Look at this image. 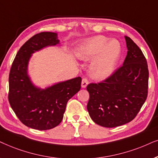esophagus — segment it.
Instances as JSON below:
<instances>
[{
	"mask_svg": "<svg viewBox=\"0 0 158 158\" xmlns=\"http://www.w3.org/2000/svg\"><path fill=\"white\" fill-rule=\"evenodd\" d=\"M87 85H88V80L87 79H85V78H83L82 81H81V87L82 88H85Z\"/></svg>",
	"mask_w": 158,
	"mask_h": 158,
	"instance_id": "esophagus-1",
	"label": "esophagus"
}]
</instances>
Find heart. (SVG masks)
I'll return each mask as SVG.
<instances>
[{
	"mask_svg": "<svg viewBox=\"0 0 158 158\" xmlns=\"http://www.w3.org/2000/svg\"><path fill=\"white\" fill-rule=\"evenodd\" d=\"M121 54L117 40L96 35L87 39L78 46L75 55L79 60H93L89 67V76L97 81L105 80L112 74Z\"/></svg>",
	"mask_w": 158,
	"mask_h": 158,
	"instance_id": "heart-1",
	"label": "heart"
}]
</instances>
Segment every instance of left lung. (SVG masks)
Wrapping results in <instances>:
<instances>
[{
  "label": "left lung",
  "mask_w": 158,
  "mask_h": 158,
  "mask_svg": "<svg viewBox=\"0 0 158 158\" xmlns=\"http://www.w3.org/2000/svg\"><path fill=\"white\" fill-rule=\"evenodd\" d=\"M125 39L127 52L123 66L102 82L87 87L89 117L103 127H114L132 121L147 97V60L131 38Z\"/></svg>",
  "instance_id": "obj_1"
}]
</instances>
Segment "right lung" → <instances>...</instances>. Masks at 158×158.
<instances>
[{"label": "right lung", "instance_id": "right-lung-1", "mask_svg": "<svg viewBox=\"0 0 158 158\" xmlns=\"http://www.w3.org/2000/svg\"><path fill=\"white\" fill-rule=\"evenodd\" d=\"M59 44L56 33L42 32L33 35L18 51L10 70L9 103L19 120L33 129L46 131L57 126L63 118L69 100L81 89L80 77L44 89L31 81L28 64L32 55Z\"/></svg>", "mask_w": 158, "mask_h": 158}]
</instances>
